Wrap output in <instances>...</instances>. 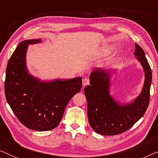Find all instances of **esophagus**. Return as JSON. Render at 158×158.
I'll use <instances>...</instances> for the list:
<instances>
[{
	"instance_id": "34e87169",
	"label": "esophagus",
	"mask_w": 158,
	"mask_h": 158,
	"mask_svg": "<svg viewBox=\"0 0 158 158\" xmlns=\"http://www.w3.org/2000/svg\"><path fill=\"white\" fill-rule=\"evenodd\" d=\"M89 83H90V81L88 78H84L83 80V86H86V85H89Z\"/></svg>"
}]
</instances>
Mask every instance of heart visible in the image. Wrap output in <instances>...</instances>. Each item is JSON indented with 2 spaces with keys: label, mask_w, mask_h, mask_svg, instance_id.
<instances>
[{
  "label": "heart",
  "mask_w": 158,
  "mask_h": 158,
  "mask_svg": "<svg viewBox=\"0 0 158 158\" xmlns=\"http://www.w3.org/2000/svg\"><path fill=\"white\" fill-rule=\"evenodd\" d=\"M110 52H111L110 49L103 48V49H101V52H100V56H101V57H104V56L107 55L108 54H109Z\"/></svg>",
  "instance_id": "obj_1"
}]
</instances>
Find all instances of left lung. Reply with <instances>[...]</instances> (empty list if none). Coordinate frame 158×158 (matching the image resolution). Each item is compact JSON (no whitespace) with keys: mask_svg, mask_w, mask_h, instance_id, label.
<instances>
[{"mask_svg":"<svg viewBox=\"0 0 158 158\" xmlns=\"http://www.w3.org/2000/svg\"><path fill=\"white\" fill-rule=\"evenodd\" d=\"M134 55L142 66L145 79L139 96L130 102L122 103L110 94L111 76L115 69L95 68L90 73V85L84 88V94L89 124L96 133L111 136L124 132L143 116L148 109L152 70L144 50L136 43Z\"/></svg>","mask_w":158,"mask_h":158,"instance_id":"8db88e82","label":"left lung"}]
</instances>
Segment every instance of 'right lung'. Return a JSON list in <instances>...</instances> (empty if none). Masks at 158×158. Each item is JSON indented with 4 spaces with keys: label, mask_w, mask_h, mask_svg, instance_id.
Listing matches in <instances>:
<instances>
[{
    "label": "right lung",
    "mask_w": 158,
    "mask_h": 158,
    "mask_svg": "<svg viewBox=\"0 0 158 158\" xmlns=\"http://www.w3.org/2000/svg\"><path fill=\"white\" fill-rule=\"evenodd\" d=\"M41 42L38 39L19 43L6 68L5 95L21 124L42 131L59 125L68 102L81 89L82 77L41 81L30 74L27 66L28 47Z\"/></svg>",
    "instance_id": "right-lung-1"
}]
</instances>
